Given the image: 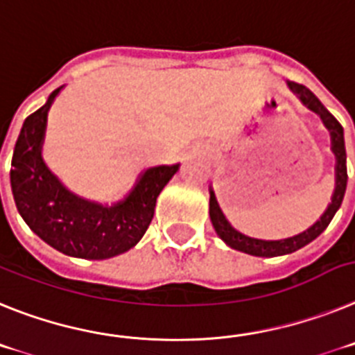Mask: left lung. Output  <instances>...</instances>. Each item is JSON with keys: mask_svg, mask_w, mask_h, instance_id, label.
Masks as SVG:
<instances>
[{"mask_svg": "<svg viewBox=\"0 0 355 355\" xmlns=\"http://www.w3.org/2000/svg\"><path fill=\"white\" fill-rule=\"evenodd\" d=\"M289 87V91L295 94V96L300 100V103L304 107L314 112L322 119L323 126H325L329 134H331V150L334 153V191H332L331 202L327 205V209L323 211V214L320 216L318 220L311 225L309 229H306L304 232L295 234L291 237H284V239H257V237H250L246 234L239 232L230 225V221L225 218L223 211H221L220 203L216 200L214 189L212 186H209V216H211V223L214 227L216 234L220 236L221 241L227 246L234 248L237 252H243V254L255 255V257H279V255H288L293 252L300 250L302 246L309 245L311 241H314L323 230L329 227V223L332 221L334 214L338 212V209L341 207V202H343L345 191H347V152H345V135H343V126L338 123V119L332 116L329 110L323 107L322 101L314 96L313 92L307 87L300 84H295V82H286Z\"/></svg>", "mask_w": 355, "mask_h": 355, "instance_id": "left-lung-1", "label": "left lung"}]
</instances>
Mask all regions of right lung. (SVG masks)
Returning <instances> with one entry per match:
<instances>
[{"instance_id": "right-lung-1", "label": "right lung", "mask_w": 355, "mask_h": 355, "mask_svg": "<svg viewBox=\"0 0 355 355\" xmlns=\"http://www.w3.org/2000/svg\"><path fill=\"white\" fill-rule=\"evenodd\" d=\"M58 87L48 101L24 119L12 155L10 186L15 207L24 223L42 241L69 257H116L134 248L155 212L157 196L180 168L159 164L141 171L132 189L114 203L82 198L64 186L42 157L48 112Z\"/></svg>"}]
</instances>
